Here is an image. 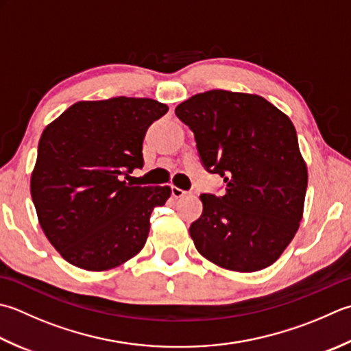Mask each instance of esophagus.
Returning <instances> with one entry per match:
<instances>
[{
	"instance_id": "1",
	"label": "esophagus",
	"mask_w": 351,
	"mask_h": 351,
	"mask_svg": "<svg viewBox=\"0 0 351 351\" xmlns=\"http://www.w3.org/2000/svg\"><path fill=\"white\" fill-rule=\"evenodd\" d=\"M185 195H187V191H184V190H181V189H178V187H171V196H173L175 199H181V197H184Z\"/></svg>"
}]
</instances>
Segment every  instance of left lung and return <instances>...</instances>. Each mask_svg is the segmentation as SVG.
Returning <instances> with one entry per match:
<instances>
[{"instance_id": "8db88e82", "label": "left lung", "mask_w": 351, "mask_h": 351, "mask_svg": "<svg viewBox=\"0 0 351 351\" xmlns=\"http://www.w3.org/2000/svg\"><path fill=\"white\" fill-rule=\"evenodd\" d=\"M223 196L201 195L196 250L230 271L254 272L283 254L303 217L307 167L289 117L256 94L213 89L175 109Z\"/></svg>"}]
</instances>
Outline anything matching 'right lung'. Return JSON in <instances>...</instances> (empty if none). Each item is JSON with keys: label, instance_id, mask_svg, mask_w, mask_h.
Instances as JSON below:
<instances>
[{"label": "right lung", "instance_id": "right-lung-1", "mask_svg": "<svg viewBox=\"0 0 351 351\" xmlns=\"http://www.w3.org/2000/svg\"><path fill=\"white\" fill-rule=\"evenodd\" d=\"M167 111L152 99L77 101L44 129L30 191L40 228L68 263L106 271L143 250L170 187H132L121 175L143 167L144 135Z\"/></svg>", "mask_w": 351, "mask_h": 351}]
</instances>
